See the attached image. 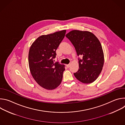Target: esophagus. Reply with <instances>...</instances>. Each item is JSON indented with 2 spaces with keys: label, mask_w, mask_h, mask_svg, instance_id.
I'll return each instance as SVG.
<instances>
[{
  "label": "esophagus",
  "mask_w": 125,
  "mask_h": 125,
  "mask_svg": "<svg viewBox=\"0 0 125 125\" xmlns=\"http://www.w3.org/2000/svg\"><path fill=\"white\" fill-rule=\"evenodd\" d=\"M70 64H67V65H66V66L68 67V68H69V67H70Z\"/></svg>",
  "instance_id": "obj_1"
}]
</instances>
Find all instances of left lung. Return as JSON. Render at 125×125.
<instances>
[{"mask_svg": "<svg viewBox=\"0 0 125 125\" xmlns=\"http://www.w3.org/2000/svg\"><path fill=\"white\" fill-rule=\"evenodd\" d=\"M74 45L79 57V69L75 77L84 83L96 80L104 64V54L101 44L93 33L87 31L73 30L66 35Z\"/></svg>", "mask_w": 125, "mask_h": 125, "instance_id": "1", "label": "left lung"}]
</instances>
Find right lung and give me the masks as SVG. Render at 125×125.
Listing matches in <instances>:
<instances>
[{"label":"right lung","instance_id":"add662e5","mask_svg":"<svg viewBox=\"0 0 125 125\" xmlns=\"http://www.w3.org/2000/svg\"><path fill=\"white\" fill-rule=\"evenodd\" d=\"M66 30L41 35L31 45L29 52L30 72L34 80L42 87L48 90L56 88L63 78L64 65L53 59L56 50L63 40Z\"/></svg>","mask_w":125,"mask_h":125}]
</instances>
